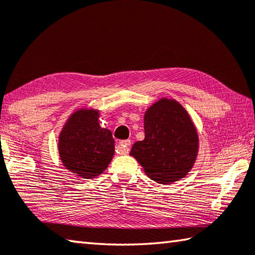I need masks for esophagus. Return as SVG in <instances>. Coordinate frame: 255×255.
I'll return each mask as SVG.
<instances>
[{"label": "esophagus", "mask_w": 255, "mask_h": 255, "mask_svg": "<svg viewBox=\"0 0 255 255\" xmlns=\"http://www.w3.org/2000/svg\"><path fill=\"white\" fill-rule=\"evenodd\" d=\"M130 144L131 141L129 139L119 141V148L122 150V154H128L129 149H130Z\"/></svg>", "instance_id": "34e87169"}]
</instances>
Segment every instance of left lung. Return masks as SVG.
I'll use <instances>...</instances> for the list:
<instances>
[{
    "label": "left lung",
    "mask_w": 255,
    "mask_h": 255,
    "mask_svg": "<svg viewBox=\"0 0 255 255\" xmlns=\"http://www.w3.org/2000/svg\"><path fill=\"white\" fill-rule=\"evenodd\" d=\"M144 140L130 155L155 182L170 184L184 178L195 165L199 136L188 111L174 99L162 98L144 115Z\"/></svg>",
    "instance_id": "obj_1"
}]
</instances>
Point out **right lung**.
Here are the masks:
<instances>
[{
    "instance_id": "add662e5",
    "label": "right lung",
    "mask_w": 255,
    "mask_h": 255,
    "mask_svg": "<svg viewBox=\"0 0 255 255\" xmlns=\"http://www.w3.org/2000/svg\"><path fill=\"white\" fill-rule=\"evenodd\" d=\"M100 111L81 108L68 117L58 136V154L65 169L77 178L103 173L115 154V139L99 124Z\"/></svg>"
}]
</instances>
